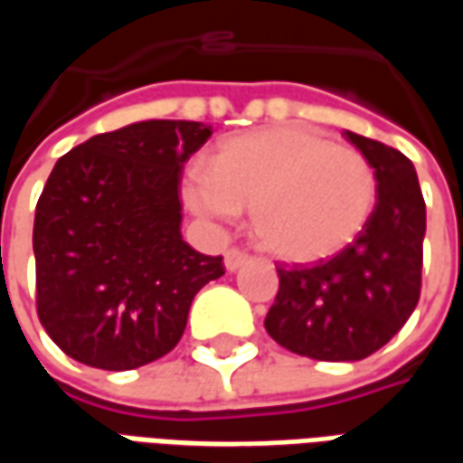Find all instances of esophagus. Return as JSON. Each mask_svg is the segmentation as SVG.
<instances>
[{
	"instance_id": "esophagus-1",
	"label": "esophagus",
	"mask_w": 463,
	"mask_h": 463,
	"mask_svg": "<svg viewBox=\"0 0 463 463\" xmlns=\"http://www.w3.org/2000/svg\"><path fill=\"white\" fill-rule=\"evenodd\" d=\"M245 262H248V252L238 250V248H231V250H225V270H228V272L241 270Z\"/></svg>"
}]
</instances>
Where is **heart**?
I'll use <instances>...</instances> for the list:
<instances>
[{"instance_id":"b5f03b06","label":"heart","mask_w":463,"mask_h":463,"mask_svg":"<svg viewBox=\"0 0 463 463\" xmlns=\"http://www.w3.org/2000/svg\"><path fill=\"white\" fill-rule=\"evenodd\" d=\"M377 198V178L354 148L307 126H278L222 141L208 171L185 183V201L213 221L252 208L262 250L288 262L330 258L357 238Z\"/></svg>"}]
</instances>
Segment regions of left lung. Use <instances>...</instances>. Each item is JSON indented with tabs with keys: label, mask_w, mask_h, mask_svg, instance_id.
I'll return each instance as SVG.
<instances>
[{
	"label": "left lung",
	"mask_w": 463,
	"mask_h": 463,
	"mask_svg": "<svg viewBox=\"0 0 463 463\" xmlns=\"http://www.w3.org/2000/svg\"><path fill=\"white\" fill-rule=\"evenodd\" d=\"M372 165L377 205L357 241L315 268H278L280 290L265 317L272 340L322 362H357L384 347L421 290L427 205L414 163L397 148L345 131Z\"/></svg>",
	"instance_id": "left-lung-1"
}]
</instances>
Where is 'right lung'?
Segmentation results:
<instances>
[{
  "label": "right lung",
  "instance_id": "right-lung-1",
  "mask_svg": "<svg viewBox=\"0 0 463 463\" xmlns=\"http://www.w3.org/2000/svg\"><path fill=\"white\" fill-rule=\"evenodd\" d=\"M213 126L151 118L61 156L34 215L36 310L69 357L126 372L168 354L222 258L183 241V165Z\"/></svg>",
  "mask_w": 463,
  "mask_h": 463
}]
</instances>
